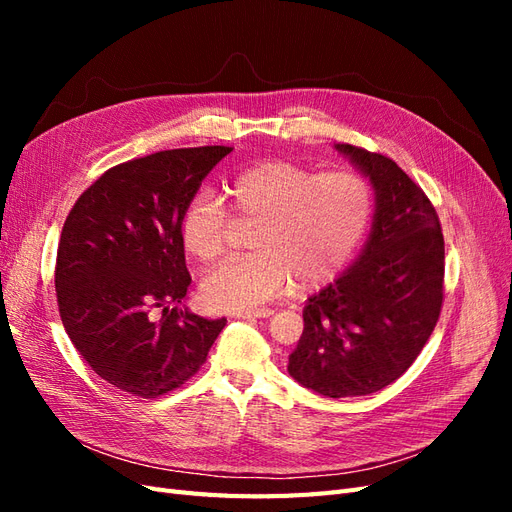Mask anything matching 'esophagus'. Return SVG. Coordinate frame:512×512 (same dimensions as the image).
<instances>
[{"mask_svg":"<svg viewBox=\"0 0 512 512\" xmlns=\"http://www.w3.org/2000/svg\"><path fill=\"white\" fill-rule=\"evenodd\" d=\"M273 314V309H252V312H239L237 318H269Z\"/></svg>","mask_w":512,"mask_h":512,"instance_id":"34e87169","label":"esophagus"}]
</instances>
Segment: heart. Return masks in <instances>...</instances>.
I'll return each mask as SVG.
<instances>
[{
    "label": "heart",
    "mask_w": 512,
    "mask_h": 512,
    "mask_svg": "<svg viewBox=\"0 0 512 512\" xmlns=\"http://www.w3.org/2000/svg\"><path fill=\"white\" fill-rule=\"evenodd\" d=\"M230 211L256 224L254 254L228 258L200 282V299L213 312H247L284 294L292 282L316 290L342 271L371 220V190L352 173H324L292 162H262L226 185ZM228 218L209 192L185 211L181 241L198 262L224 250Z\"/></svg>",
    "instance_id": "1"
}]
</instances>
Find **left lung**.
I'll return each mask as SVG.
<instances>
[{
  "instance_id": "left-lung-1",
  "label": "left lung",
  "mask_w": 512,
  "mask_h": 512,
  "mask_svg": "<svg viewBox=\"0 0 512 512\" xmlns=\"http://www.w3.org/2000/svg\"><path fill=\"white\" fill-rule=\"evenodd\" d=\"M374 190L363 250L303 307L288 374L324 397L376 393L421 354L442 307L444 237L425 192L393 160L335 145Z\"/></svg>"
}]
</instances>
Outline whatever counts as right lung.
I'll use <instances>...</instances> for the list:
<instances>
[{
    "label": "right lung",
    "instance_id": "1",
    "mask_svg": "<svg viewBox=\"0 0 512 512\" xmlns=\"http://www.w3.org/2000/svg\"><path fill=\"white\" fill-rule=\"evenodd\" d=\"M230 151L170 149L119 164L68 213L55 267L59 316L85 363L121 391L149 399L177 389L224 329L226 318L179 307L192 282L181 222Z\"/></svg>",
    "mask_w": 512,
    "mask_h": 512
}]
</instances>
